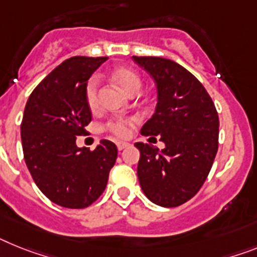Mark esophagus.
I'll use <instances>...</instances> for the list:
<instances>
[{"label": "esophagus", "instance_id": "1", "mask_svg": "<svg viewBox=\"0 0 257 257\" xmlns=\"http://www.w3.org/2000/svg\"><path fill=\"white\" fill-rule=\"evenodd\" d=\"M129 146L128 142H117V149L118 150H124V149H126Z\"/></svg>", "mask_w": 257, "mask_h": 257}]
</instances>
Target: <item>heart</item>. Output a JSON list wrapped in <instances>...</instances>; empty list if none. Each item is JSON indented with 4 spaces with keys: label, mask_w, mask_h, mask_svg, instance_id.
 I'll return each mask as SVG.
<instances>
[{
    "label": "heart",
    "mask_w": 257,
    "mask_h": 257,
    "mask_svg": "<svg viewBox=\"0 0 257 257\" xmlns=\"http://www.w3.org/2000/svg\"><path fill=\"white\" fill-rule=\"evenodd\" d=\"M112 78L115 79L120 87L124 90L126 94H132L135 91H139L141 87V79L133 70L126 68H118L112 73ZM98 87L99 79L96 77H92L86 85V102H87L90 108H94L98 104ZM132 125V120H125V118H117L115 121L108 124L109 131L117 136H126L129 133V128Z\"/></svg>",
    "instance_id": "1"
}]
</instances>
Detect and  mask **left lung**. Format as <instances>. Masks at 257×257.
<instances>
[{
    "label": "left lung",
    "instance_id": "1",
    "mask_svg": "<svg viewBox=\"0 0 257 257\" xmlns=\"http://www.w3.org/2000/svg\"><path fill=\"white\" fill-rule=\"evenodd\" d=\"M157 86V105L141 135L161 136L165 149L137 142V175L152 202L174 208L201 188L218 150V113L212 98L195 75L172 60L137 57Z\"/></svg>",
    "mask_w": 257,
    "mask_h": 257
}]
</instances>
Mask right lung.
<instances>
[{
	"label": "right lung",
	"mask_w": 257,
	"mask_h": 257,
	"mask_svg": "<svg viewBox=\"0 0 257 257\" xmlns=\"http://www.w3.org/2000/svg\"><path fill=\"white\" fill-rule=\"evenodd\" d=\"M105 60H65L36 86L26 104L21 125L26 165L39 189L64 208L91 205L105 189L117 158V148L108 140L94 152L75 144L91 121L86 85Z\"/></svg>",
	"instance_id": "add662e5"
}]
</instances>
